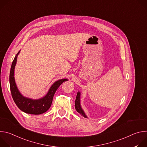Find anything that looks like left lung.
Wrapping results in <instances>:
<instances>
[{
	"mask_svg": "<svg viewBox=\"0 0 147 147\" xmlns=\"http://www.w3.org/2000/svg\"><path fill=\"white\" fill-rule=\"evenodd\" d=\"M80 92H78L77 94V96H76V99L75 100V108L76 110L77 111V112H78L81 115H82V116L87 117V116H86L84 112L82 111V109L81 108L80 106Z\"/></svg>",
	"mask_w": 147,
	"mask_h": 147,
	"instance_id": "8db88e82",
	"label": "left lung"
}]
</instances>
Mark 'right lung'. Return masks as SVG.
Returning a JSON list of instances; mask_svg holds the SVG:
<instances>
[{
  "label": "right lung",
  "instance_id": "right-lung-1",
  "mask_svg": "<svg viewBox=\"0 0 147 147\" xmlns=\"http://www.w3.org/2000/svg\"><path fill=\"white\" fill-rule=\"evenodd\" d=\"M20 51L16 55L12 62L10 72L9 81L12 98L18 108L24 112L32 115L44 113L51 107L54 94L57 89L63 82L67 81V80L61 79L55 82L49 89L47 95L40 99L34 100L24 97L18 91L14 77V67L17 61V57Z\"/></svg>",
  "mask_w": 147,
  "mask_h": 147
}]
</instances>
